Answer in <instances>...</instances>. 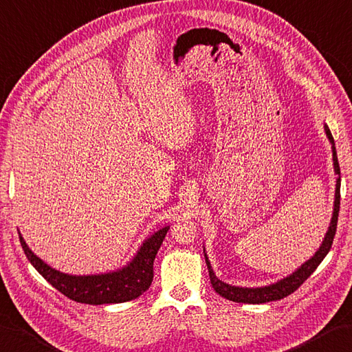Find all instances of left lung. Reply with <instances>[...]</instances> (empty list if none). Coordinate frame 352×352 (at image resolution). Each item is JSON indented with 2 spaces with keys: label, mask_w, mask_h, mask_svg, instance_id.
<instances>
[{
  "label": "left lung",
  "mask_w": 352,
  "mask_h": 352,
  "mask_svg": "<svg viewBox=\"0 0 352 352\" xmlns=\"http://www.w3.org/2000/svg\"><path fill=\"white\" fill-rule=\"evenodd\" d=\"M325 129V134L328 137L329 143H331V151H333V166H334V174L336 177V192H334V206H333V215L331 221H329L328 230L325 233V238L322 239V244L319 249L316 250L311 258L307 259L304 264L296 268V270L290 274H287L285 278H282L273 284H268L264 287H238V285H230L226 284L224 280L219 279L213 268L210 265V261L206 249L203 247L204 258H206V265H208L209 270V278L210 284L219 296H223L224 299H229L232 302H239V304H265V302L272 300H279L287 298L288 294L298 290V288L304 284V282L311 276V273L319 267V264L327 256L329 249L333 245V239L336 235V227H337V218H339V209H340V168H339V160H337V153H336V144L334 139L331 135V131L327 125H323Z\"/></svg>",
  "instance_id": "left-lung-1"
}]
</instances>
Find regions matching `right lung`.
Masks as SVG:
<instances>
[{"instance_id": "obj_1", "label": "right lung", "mask_w": 352, "mask_h": 352, "mask_svg": "<svg viewBox=\"0 0 352 352\" xmlns=\"http://www.w3.org/2000/svg\"><path fill=\"white\" fill-rule=\"evenodd\" d=\"M168 230L169 226H164L151 233L135 252L133 259L123 267L96 274H68L56 270L32 252L21 232H18V235L27 259L58 292L80 304L103 305L122 304L137 299L148 290L154 278L155 254Z\"/></svg>"}]
</instances>
